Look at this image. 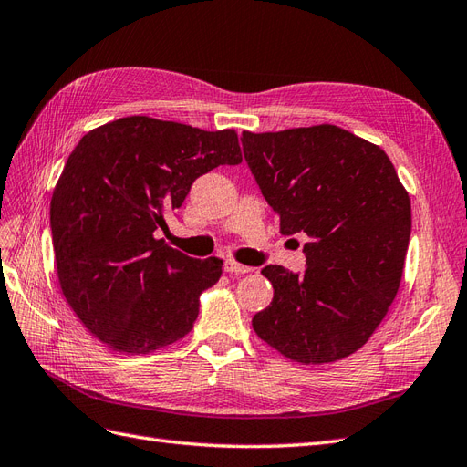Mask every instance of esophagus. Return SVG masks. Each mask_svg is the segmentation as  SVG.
<instances>
[{"label":"esophagus","instance_id":"esophagus-1","mask_svg":"<svg viewBox=\"0 0 467 467\" xmlns=\"http://www.w3.org/2000/svg\"><path fill=\"white\" fill-rule=\"evenodd\" d=\"M224 272H229V274H248V272H252V268H248V265L238 264L236 260L229 258V260H224Z\"/></svg>","mask_w":467,"mask_h":467}]
</instances>
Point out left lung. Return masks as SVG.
Masks as SVG:
<instances>
[{
  "label": "left lung",
  "instance_id": "left-lung-1",
  "mask_svg": "<svg viewBox=\"0 0 467 467\" xmlns=\"http://www.w3.org/2000/svg\"><path fill=\"white\" fill-rule=\"evenodd\" d=\"M241 140L279 231L309 238L303 274L262 270L274 299L252 327L299 364L354 354L388 315L410 236V199L389 156L337 125L244 130Z\"/></svg>",
  "mask_w": 467,
  "mask_h": 467
}]
</instances>
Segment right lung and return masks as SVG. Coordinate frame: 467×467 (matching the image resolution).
Here are the masks:
<instances>
[{
    "label": "right lung",
    "instance_id": "obj_1",
    "mask_svg": "<svg viewBox=\"0 0 467 467\" xmlns=\"http://www.w3.org/2000/svg\"><path fill=\"white\" fill-rule=\"evenodd\" d=\"M241 162L236 130L146 115L101 125L76 144L52 193V246L66 301L108 348L149 354L193 328L223 260L185 256L154 231L199 176Z\"/></svg>",
    "mask_w": 467,
    "mask_h": 467
}]
</instances>
